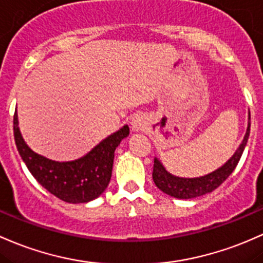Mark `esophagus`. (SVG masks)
Masks as SVG:
<instances>
[{
  "label": "esophagus",
  "instance_id": "esophagus-1",
  "mask_svg": "<svg viewBox=\"0 0 263 263\" xmlns=\"http://www.w3.org/2000/svg\"><path fill=\"white\" fill-rule=\"evenodd\" d=\"M131 127H132V131L134 132L145 131L146 127H147L146 118L143 116H141V115H136V116L131 120Z\"/></svg>",
  "mask_w": 263,
  "mask_h": 263
}]
</instances>
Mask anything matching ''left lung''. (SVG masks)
Segmentation results:
<instances>
[{
    "instance_id": "8db88e82",
    "label": "left lung",
    "mask_w": 263,
    "mask_h": 263,
    "mask_svg": "<svg viewBox=\"0 0 263 263\" xmlns=\"http://www.w3.org/2000/svg\"><path fill=\"white\" fill-rule=\"evenodd\" d=\"M250 118L251 117L249 111V123H247L246 134H245L241 145L238 146L235 154L232 155V157L226 163L222 164L221 167H218L215 171H212L211 174L195 178L177 177V176L170 174L164 168L162 162L157 157H155L152 178H154L156 186L163 193H166V195L172 196V197L176 198H181V200H190V198L200 197V196L206 195V193L212 192L213 190L217 189L232 174L233 170L237 166L242 154H243V149L247 145V140H249L250 136Z\"/></svg>"
}]
</instances>
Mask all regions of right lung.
<instances>
[{
    "label": "right lung",
    "mask_w": 263,
    "mask_h": 263,
    "mask_svg": "<svg viewBox=\"0 0 263 263\" xmlns=\"http://www.w3.org/2000/svg\"><path fill=\"white\" fill-rule=\"evenodd\" d=\"M13 135L17 149L28 171L48 192L68 203H86L100 197L112 176L115 149L129 135L125 125L95 146L88 154L73 161H53L28 147L18 127L17 109L13 117Z\"/></svg>",
    "instance_id": "add662e5"
}]
</instances>
